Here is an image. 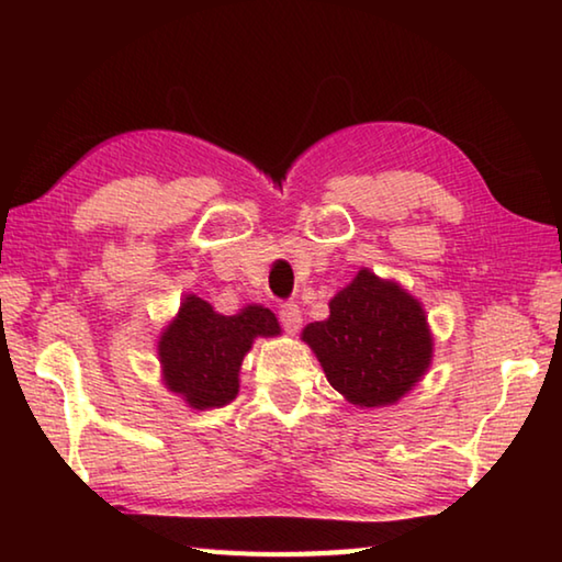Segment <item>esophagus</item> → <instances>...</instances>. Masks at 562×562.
<instances>
[{
  "label": "esophagus",
  "mask_w": 562,
  "mask_h": 562,
  "mask_svg": "<svg viewBox=\"0 0 562 562\" xmlns=\"http://www.w3.org/2000/svg\"><path fill=\"white\" fill-rule=\"evenodd\" d=\"M278 315H280V325H282L284 331H288V335H294V331L302 327V312H300L297 304H292V302L282 304Z\"/></svg>",
  "instance_id": "esophagus-1"
}]
</instances>
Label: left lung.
I'll use <instances>...</instances> for the list:
<instances>
[{
  "instance_id": "left-lung-1",
  "label": "left lung",
  "mask_w": 562,
  "mask_h": 562,
  "mask_svg": "<svg viewBox=\"0 0 562 562\" xmlns=\"http://www.w3.org/2000/svg\"><path fill=\"white\" fill-rule=\"evenodd\" d=\"M327 382L361 408L392 406L426 374L434 337L422 302L367 268L329 300V317L302 329Z\"/></svg>"
}]
</instances>
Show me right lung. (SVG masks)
I'll return each instance as SVG.
<instances>
[{"instance_id":"obj_1","label":"right lung","mask_w":562,"mask_h":562,"mask_svg":"<svg viewBox=\"0 0 562 562\" xmlns=\"http://www.w3.org/2000/svg\"><path fill=\"white\" fill-rule=\"evenodd\" d=\"M280 325L262 304H247L237 315H217L211 302L186 294L178 315L158 339V359L170 392L188 406L221 408L240 389V364L258 337H278Z\"/></svg>"}]
</instances>
